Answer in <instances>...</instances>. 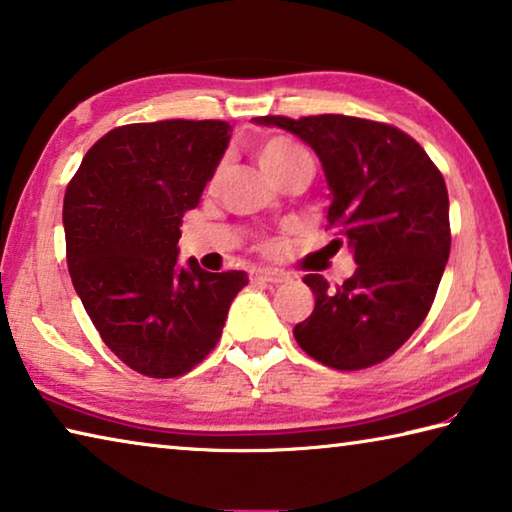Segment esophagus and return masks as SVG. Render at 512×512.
<instances>
[{
  "label": "esophagus",
  "mask_w": 512,
  "mask_h": 512,
  "mask_svg": "<svg viewBox=\"0 0 512 512\" xmlns=\"http://www.w3.org/2000/svg\"><path fill=\"white\" fill-rule=\"evenodd\" d=\"M255 282H266V284H282L287 282V275L280 271H268V268H257V271L250 273Z\"/></svg>",
  "instance_id": "34e87169"
}]
</instances>
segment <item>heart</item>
<instances>
[{"instance_id":"obj_1","label":"heart","mask_w":512,"mask_h":512,"mask_svg":"<svg viewBox=\"0 0 512 512\" xmlns=\"http://www.w3.org/2000/svg\"><path fill=\"white\" fill-rule=\"evenodd\" d=\"M257 162L268 176L277 178L300 162H311L309 153L289 137H271L257 146Z\"/></svg>"}]
</instances>
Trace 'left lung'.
I'll return each mask as SVG.
<instances>
[{
  "label": "left lung",
  "instance_id": "obj_1",
  "mask_svg": "<svg viewBox=\"0 0 512 512\" xmlns=\"http://www.w3.org/2000/svg\"><path fill=\"white\" fill-rule=\"evenodd\" d=\"M309 144L323 164L332 205L329 246L348 244L357 271L332 289L305 275L316 307L293 327L302 350L336 370L375 366L427 318L449 259L443 173L400 128L345 115L255 117Z\"/></svg>",
  "mask_w": 512,
  "mask_h": 512
}]
</instances>
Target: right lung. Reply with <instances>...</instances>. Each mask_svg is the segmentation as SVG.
I'll return each instance as SVG.
<instances>
[{
  "instance_id": "obj_1",
  "label": "right lung",
  "mask_w": 512,
  "mask_h": 512,
  "mask_svg": "<svg viewBox=\"0 0 512 512\" xmlns=\"http://www.w3.org/2000/svg\"><path fill=\"white\" fill-rule=\"evenodd\" d=\"M225 121L119 126L69 180L63 225L72 284L103 343L146 377H180L221 339L248 284L178 259L180 223L201 201L230 142Z\"/></svg>"
}]
</instances>
